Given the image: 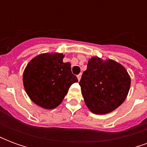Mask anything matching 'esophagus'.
Here are the masks:
<instances>
[{"label":"esophagus","instance_id":"34e87169","mask_svg":"<svg viewBox=\"0 0 147 147\" xmlns=\"http://www.w3.org/2000/svg\"><path fill=\"white\" fill-rule=\"evenodd\" d=\"M81 76H82V75H81V74H80V75H78V76H77V78H78V80H79V81L81 80Z\"/></svg>","mask_w":147,"mask_h":147}]
</instances>
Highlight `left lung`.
Wrapping results in <instances>:
<instances>
[{
	"label": "left lung",
	"mask_w": 147,
	"mask_h": 147,
	"mask_svg": "<svg viewBox=\"0 0 147 147\" xmlns=\"http://www.w3.org/2000/svg\"><path fill=\"white\" fill-rule=\"evenodd\" d=\"M85 104L94 114H106L126 99L131 86L129 74L123 65L108 59L93 57L80 81Z\"/></svg>",
	"instance_id": "left-lung-1"
}]
</instances>
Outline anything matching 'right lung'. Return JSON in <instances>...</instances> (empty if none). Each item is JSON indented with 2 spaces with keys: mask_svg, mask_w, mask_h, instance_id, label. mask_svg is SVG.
Listing matches in <instances>:
<instances>
[{
  "mask_svg": "<svg viewBox=\"0 0 147 147\" xmlns=\"http://www.w3.org/2000/svg\"><path fill=\"white\" fill-rule=\"evenodd\" d=\"M64 55L59 53H42L30 60L25 67L23 82L30 100L45 109L61 104L71 85L78 82L71 73V64L64 63Z\"/></svg>",
  "mask_w": 147,
  "mask_h": 147,
  "instance_id": "right-lung-1",
  "label": "right lung"
}]
</instances>
